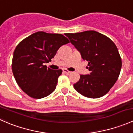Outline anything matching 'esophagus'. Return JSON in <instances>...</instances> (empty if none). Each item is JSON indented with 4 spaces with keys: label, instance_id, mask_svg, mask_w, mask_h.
Here are the masks:
<instances>
[{
    "label": "esophagus",
    "instance_id": "34e87169",
    "mask_svg": "<svg viewBox=\"0 0 133 133\" xmlns=\"http://www.w3.org/2000/svg\"><path fill=\"white\" fill-rule=\"evenodd\" d=\"M63 72L65 73H66V74H69V73H71V71H69L67 70V69H63Z\"/></svg>",
    "mask_w": 133,
    "mask_h": 133
}]
</instances>
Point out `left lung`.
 <instances>
[{
    "label": "left lung",
    "mask_w": 133,
    "mask_h": 133,
    "mask_svg": "<svg viewBox=\"0 0 133 133\" xmlns=\"http://www.w3.org/2000/svg\"><path fill=\"white\" fill-rule=\"evenodd\" d=\"M65 35L88 62L89 75H81L75 84V90L83 96L98 98L109 91L117 80L122 59L115 43L95 31H85Z\"/></svg>",
    "instance_id": "obj_1"
}]
</instances>
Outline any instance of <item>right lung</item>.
I'll return each instance as SVG.
<instances>
[{
    "mask_svg": "<svg viewBox=\"0 0 133 133\" xmlns=\"http://www.w3.org/2000/svg\"><path fill=\"white\" fill-rule=\"evenodd\" d=\"M69 42L62 34L38 31L17 45L12 71L18 86L28 96L40 99L54 91L62 71L53 70L44 64L51 61L60 47Z\"/></svg>",
    "mask_w": 133,
    "mask_h": 133,
    "instance_id": "right-lung-1",
    "label": "right lung"
}]
</instances>
